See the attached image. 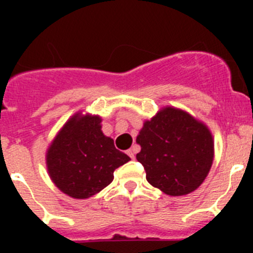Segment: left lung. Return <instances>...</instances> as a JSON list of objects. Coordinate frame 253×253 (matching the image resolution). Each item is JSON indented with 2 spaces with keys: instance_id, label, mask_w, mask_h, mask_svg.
Listing matches in <instances>:
<instances>
[{
  "instance_id": "left-lung-1",
  "label": "left lung",
  "mask_w": 253,
  "mask_h": 253,
  "mask_svg": "<svg viewBox=\"0 0 253 253\" xmlns=\"http://www.w3.org/2000/svg\"><path fill=\"white\" fill-rule=\"evenodd\" d=\"M118 148L101 131L99 116L76 115L66 123L49 148V175L67 195L90 198L111 184L114 171L130 161Z\"/></svg>"
}]
</instances>
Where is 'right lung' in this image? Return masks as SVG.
<instances>
[{
    "label": "right lung",
    "mask_w": 253,
    "mask_h": 253,
    "mask_svg": "<svg viewBox=\"0 0 253 253\" xmlns=\"http://www.w3.org/2000/svg\"><path fill=\"white\" fill-rule=\"evenodd\" d=\"M137 143V160L147 181L166 195H186L198 189L213 163V139L207 126L169 107L144 123Z\"/></svg>",
    "instance_id": "1"
}]
</instances>
